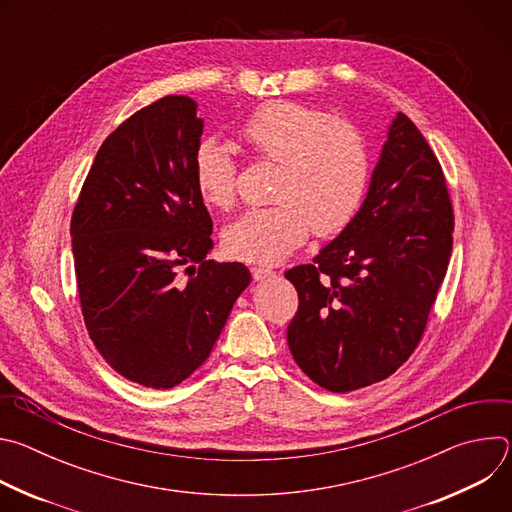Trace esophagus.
Segmentation results:
<instances>
[{
  "label": "esophagus",
  "mask_w": 512,
  "mask_h": 512,
  "mask_svg": "<svg viewBox=\"0 0 512 512\" xmlns=\"http://www.w3.org/2000/svg\"><path fill=\"white\" fill-rule=\"evenodd\" d=\"M251 275L255 281H263V279H269L275 275V271L267 269V267H251Z\"/></svg>",
  "instance_id": "1"
}]
</instances>
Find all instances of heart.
I'll list each match as a JSON object with an SVG mask.
<instances>
[{
	"mask_svg": "<svg viewBox=\"0 0 512 512\" xmlns=\"http://www.w3.org/2000/svg\"><path fill=\"white\" fill-rule=\"evenodd\" d=\"M241 139L279 170L275 204L247 210L225 231V247L235 259L273 265L302 247L312 231L328 237L352 223L371 178L367 141L354 125L302 103L275 101L245 121ZM194 182L206 204L233 206L237 164L221 143L198 145Z\"/></svg>",
	"mask_w": 512,
	"mask_h": 512,
	"instance_id": "obj_1",
	"label": "heart"
}]
</instances>
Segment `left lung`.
Instances as JSON below:
<instances>
[{
  "instance_id": "1",
  "label": "left lung",
  "mask_w": 512,
  "mask_h": 512,
  "mask_svg": "<svg viewBox=\"0 0 512 512\" xmlns=\"http://www.w3.org/2000/svg\"><path fill=\"white\" fill-rule=\"evenodd\" d=\"M452 233L442 166L415 123L397 113L352 223L314 263L285 271L300 300L287 326L298 367L332 393L391 377L423 336Z\"/></svg>"
}]
</instances>
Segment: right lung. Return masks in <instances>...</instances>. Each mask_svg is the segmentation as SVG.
I'll return each mask as SVG.
<instances>
[{"mask_svg": "<svg viewBox=\"0 0 512 512\" xmlns=\"http://www.w3.org/2000/svg\"><path fill=\"white\" fill-rule=\"evenodd\" d=\"M202 127L184 95L133 113L103 141L70 221L89 336L113 371L152 389L200 367L251 283L243 263L206 259L212 221L194 182Z\"/></svg>", "mask_w": 512, "mask_h": 512, "instance_id": "right-lung-1", "label": "right lung"}]
</instances>
